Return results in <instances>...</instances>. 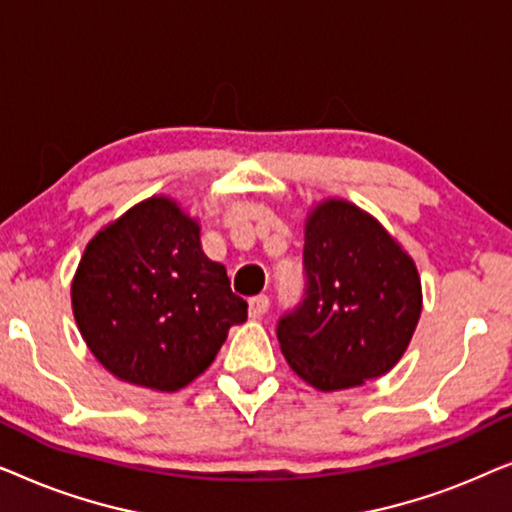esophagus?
Masks as SVG:
<instances>
[{"label":"esophagus","instance_id":"esophagus-1","mask_svg":"<svg viewBox=\"0 0 512 512\" xmlns=\"http://www.w3.org/2000/svg\"><path fill=\"white\" fill-rule=\"evenodd\" d=\"M270 307V298L268 296H254L249 300V317L251 319H261Z\"/></svg>","mask_w":512,"mask_h":512}]
</instances>
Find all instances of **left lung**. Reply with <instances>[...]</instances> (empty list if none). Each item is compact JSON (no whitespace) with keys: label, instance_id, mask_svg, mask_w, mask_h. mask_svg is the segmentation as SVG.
Here are the masks:
<instances>
[{"label":"left lung","instance_id":"1","mask_svg":"<svg viewBox=\"0 0 512 512\" xmlns=\"http://www.w3.org/2000/svg\"><path fill=\"white\" fill-rule=\"evenodd\" d=\"M305 300L277 326L293 373L319 391L361 387L401 361L422 314V279L401 242L345 198L305 216Z\"/></svg>","mask_w":512,"mask_h":512}]
</instances>
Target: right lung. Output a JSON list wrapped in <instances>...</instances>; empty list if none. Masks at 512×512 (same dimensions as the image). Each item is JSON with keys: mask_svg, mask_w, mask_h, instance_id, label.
I'll return each mask as SVG.
<instances>
[{"mask_svg": "<svg viewBox=\"0 0 512 512\" xmlns=\"http://www.w3.org/2000/svg\"><path fill=\"white\" fill-rule=\"evenodd\" d=\"M81 338L118 380L179 391L205 373L247 319L221 263L200 244V221L151 195L97 230L72 279Z\"/></svg>", "mask_w": 512, "mask_h": 512, "instance_id": "add662e5", "label": "right lung"}]
</instances>
